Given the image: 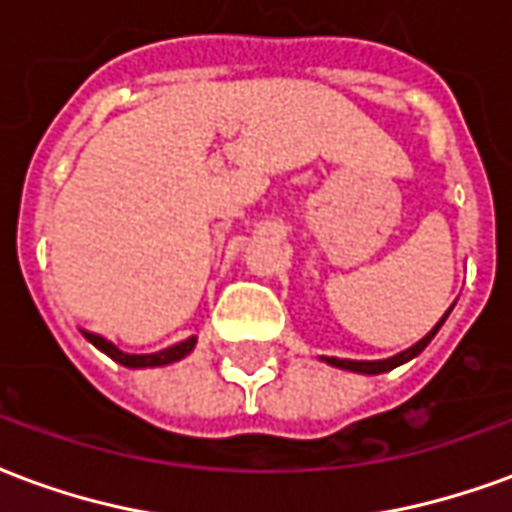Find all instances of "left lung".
Listing matches in <instances>:
<instances>
[{
	"mask_svg": "<svg viewBox=\"0 0 512 512\" xmlns=\"http://www.w3.org/2000/svg\"><path fill=\"white\" fill-rule=\"evenodd\" d=\"M452 310V307H450ZM450 310L444 312V318H441L433 329H430L422 340H419L417 345H411V348H406L403 354L392 356V359H381V362H354V359H337V356H323V362L332 367H340V370H354V373H365V376H378V373H389V370H395V367L406 365V362H411L414 356H419L425 348H428V343L436 337V332L441 329V323L447 321V315H450Z\"/></svg>",
	"mask_w": 512,
	"mask_h": 512,
	"instance_id": "1",
	"label": "left lung"
}]
</instances>
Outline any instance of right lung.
I'll list each match as a JSON object with an SVG mask.
<instances>
[{
  "label": "right lung",
  "instance_id": "1",
  "mask_svg": "<svg viewBox=\"0 0 512 512\" xmlns=\"http://www.w3.org/2000/svg\"><path fill=\"white\" fill-rule=\"evenodd\" d=\"M84 337H87V340H90V343H93L98 351H104L106 356H112L117 365H123V367H164V365H172V362H180L183 356H189L191 351H194V345H197V337H189V340H183V343L172 345V348H164V351H158V354H126V351H120L115 343L104 340L101 334L84 332Z\"/></svg>",
  "mask_w": 512,
  "mask_h": 512
}]
</instances>
